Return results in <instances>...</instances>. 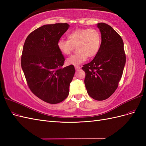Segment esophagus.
<instances>
[{"instance_id": "34e87169", "label": "esophagus", "mask_w": 146, "mask_h": 146, "mask_svg": "<svg viewBox=\"0 0 146 146\" xmlns=\"http://www.w3.org/2000/svg\"><path fill=\"white\" fill-rule=\"evenodd\" d=\"M75 68H76V70H80L81 69V68L80 67V66H76V67H75Z\"/></svg>"}]
</instances>
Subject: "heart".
I'll list each match as a JSON object with an SVG mask.
<instances>
[{"instance_id": "obj_1", "label": "heart", "mask_w": 146, "mask_h": 146, "mask_svg": "<svg viewBox=\"0 0 146 146\" xmlns=\"http://www.w3.org/2000/svg\"><path fill=\"white\" fill-rule=\"evenodd\" d=\"M68 39H60L57 47L63 55H68L77 46V52L67 59L68 64L78 66L84 62L87 57L93 58L99 52L101 36L97 30L77 29L68 34Z\"/></svg>"}]
</instances>
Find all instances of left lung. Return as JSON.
<instances>
[{"mask_svg": "<svg viewBox=\"0 0 146 146\" xmlns=\"http://www.w3.org/2000/svg\"><path fill=\"white\" fill-rule=\"evenodd\" d=\"M97 27L101 33L99 52L82 69L86 76L85 85L89 96L96 100L111 96L118 86L125 64L122 39L111 26L100 23Z\"/></svg>", "mask_w": 146, "mask_h": 146, "instance_id": "8db88e82", "label": "left lung"}]
</instances>
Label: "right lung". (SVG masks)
<instances>
[{"label":"right lung","instance_id":"add662e5","mask_svg":"<svg viewBox=\"0 0 146 146\" xmlns=\"http://www.w3.org/2000/svg\"><path fill=\"white\" fill-rule=\"evenodd\" d=\"M67 23L47 24L38 28L26 38L21 67L30 90L48 104L63 101L69 95L75 68H62L64 62L57 42L68 30Z\"/></svg>","mask_w":146,"mask_h":146}]
</instances>
